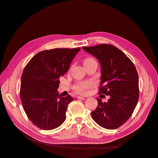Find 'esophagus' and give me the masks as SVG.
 I'll use <instances>...</instances> for the list:
<instances>
[{
	"label": "esophagus",
	"mask_w": 158,
	"mask_h": 158,
	"mask_svg": "<svg viewBox=\"0 0 158 158\" xmlns=\"http://www.w3.org/2000/svg\"><path fill=\"white\" fill-rule=\"evenodd\" d=\"M77 98L79 99H82V100H84V99H85V98L81 97V96H77Z\"/></svg>",
	"instance_id": "esophagus-1"
}]
</instances>
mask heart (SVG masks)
<instances>
[{"label": "heart", "mask_w": 158, "mask_h": 158, "mask_svg": "<svg viewBox=\"0 0 158 158\" xmlns=\"http://www.w3.org/2000/svg\"><path fill=\"white\" fill-rule=\"evenodd\" d=\"M95 59L93 58H86L84 60V64L89 63V62L94 61ZM94 86V82L91 80L82 81L78 82L74 85V90L76 92L80 94H85L88 92L89 89Z\"/></svg>", "instance_id": "b5f03b06"}]
</instances>
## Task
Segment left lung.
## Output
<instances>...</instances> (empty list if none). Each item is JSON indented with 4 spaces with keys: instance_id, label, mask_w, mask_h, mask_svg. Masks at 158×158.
Segmentation results:
<instances>
[{
    "instance_id": "1",
    "label": "left lung",
    "mask_w": 158,
    "mask_h": 158,
    "mask_svg": "<svg viewBox=\"0 0 158 158\" xmlns=\"http://www.w3.org/2000/svg\"><path fill=\"white\" fill-rule=\"evenodd\" d=\"M82 48L99 61L102 77L99 94H102L101 98L105 94L110 97L107 102L97 98L98 106L92 117L102 127L116 129L128 120L137 105L139 86L136 69L123 52L111 44Z\"/></svg>"
}]
</instances>
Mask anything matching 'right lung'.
Wrapping results in <instances>:
<instances>
[{"mask_svg": "<svg viewBox=\"0 0 158 158\" xmlns=\"http://www.w3.org/2000/svg\"><path fill=\"white\" fill-rule=\"evenodd\" d=\"M80 48H57L40 51L28 62L21 78L20 95L27 117L38 128L52 130L66 119L70 95L57 92L59 78L68 71Z\"/></svg>", "mask_w": 158, "mask_h": 158, "instance_id": "right-lung-1", "label": "right lung"}]
</instances>
